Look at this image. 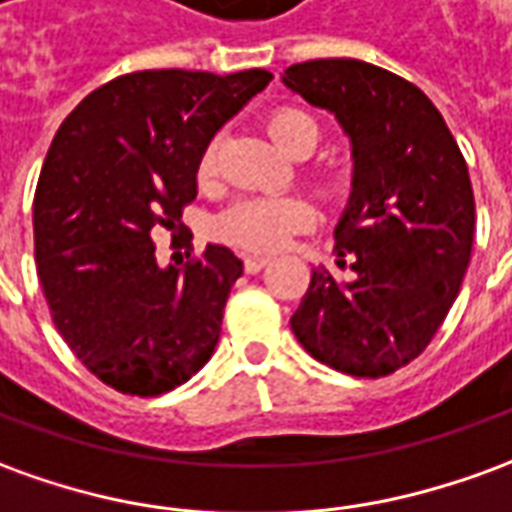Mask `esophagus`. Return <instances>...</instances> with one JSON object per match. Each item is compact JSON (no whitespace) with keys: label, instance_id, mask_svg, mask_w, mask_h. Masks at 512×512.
Returning <instances> with one entry per match:
<instances>
[{"label":"esophagus","instance_id":"esophagus-1","mask_svg":"<svg viewBox=\"0 0 512 512\" xmlns=\"http://www.w3.org/2000/svg\"><path fill=\"white\" fill-rule=\"evenodd\" d=\"M268 266V257L266 255H246L244 257V268L249 274H257L260 268Z\"/></svg>","mask_w":512,"mask_h":512}]
</instances>
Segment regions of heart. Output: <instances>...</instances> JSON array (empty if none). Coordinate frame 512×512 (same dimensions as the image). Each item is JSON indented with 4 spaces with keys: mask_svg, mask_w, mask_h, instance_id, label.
I'll return each instance as SVG.
<instances>
[{
    "mask_svg": "<svg viewBox=\"0 0 512 512\" xmlns=\"http://www.w3.org/2000/svg\"><path fill=\"white\" fill-rule=\"evenodd\" d=\"M268 135L280 149L293 155L302 146L310 149L316 146L318 124L299 107H277L268 116ZM216 166H219V144L210 141L199 157V180H213ZM313 224H316V207L302 196H244L232 202L216 219V232L221 241L244 252H277L288 244L293 232H302Z\"/></svg>",
    "mask_w": 512,
    "mask_h": 512,
    "instance_id": "b5f03b06",
    "label": "heart"
}]
</instances>
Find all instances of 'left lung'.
Masks as SVG:
<instances>
[{"label":"left lung","mask_w":512,"mask_h":512,"mask_svg":"<svg viewBox=\"0 0 512 512\" xmlns=\"http://www.w3.org/2000/svg\"><path fill=\"white\" fill-rule=\"evenodd\" d=\"M282 82L352 138L355 191L335 227L338 266L316 268L291 330L324 366L388 377L443 324L474 244V191L455 135L413 82L363 60H307Z\"/></svg>","instance_id":"8db88e82"}]
</instances>
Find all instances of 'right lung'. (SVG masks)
I'll return each mask as SVG.
<instances>
[{"mask_svg":"<svg viewBox=\"0 0 512 512\" xmlns=\"http://www.w3.org/2000/svg\"><path fill=\"white\" fill-rule=\"evenodd\" d=\"M266 69L121 74L60 124L32 202L35 263L57 332L119 393L160 396L205 366L244 263L207 244L160 268L152 230L196 199L199 157L260 94Z\"/></svg>","mask_w":512,"mask_h":512,"instance_id":"obj_1","label":"right lung"}]
</instances>
